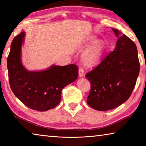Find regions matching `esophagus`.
<instances>
[{"label": "esophagus", "instance_id": "1", "mask_svg": "<svg viewBox=\"0 0 146 146\" xmlns=\"http://www.w3.org/2000/svg\"><path fill=\"white\" fill-rule=\"evenodd\" d=\"M84 71L83 68L82 67L79 68L78 74H79V76H80V77H82V76H84Z\"/></svg>", "mask_w": 146, "mask_h": 146}]
</instances>
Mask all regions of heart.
Wrapping results in <instances>:
<instances>
[{"label": "heart", "instance_id": "b5f03b06", "mask_svg": "<svg viewBox=\"0 0 146 146\" xmlns=\"http://www.w3.org/2000/svg\"><path fill=\"white\" fill-rule=\"evenodd\" d=\"M105 49V44L102 40L97 41L84 52L82 60L86 64L93 66L100 60Z\"/></svg>", "mask_w": 146, "mask_h": 146}]
</instances>
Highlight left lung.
<instances>
[{"label": "left lung", "instance_id": "left-lung-1", "mask_svg": "<svg viewBox=\"0 0 146 146\" xmlns=\"http://www.w3.org/2000/svg\"><path fill=\"white\" fill-rule=\"evenodd\" d=\"M116 48L86 75L91 83L88 104L98 111H108L125 102L131 95L140 71L137 48L131 39L118 29Z\"/></svg>", "mask_w": 146, "mask_h": 146}]
</instances>
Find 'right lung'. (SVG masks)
Segmentation results:
<instances>
[{"mask_svg": "<svg viewBox=\"0 0 146 146\" xmlns=\"http://www.w3.org/2000/svg\"><path fill=\"white\" fill-rule=\"evenodd\" d=\"M24 32L13 38L8 56L9 82L14 95L32 110L46 111L60 102L62 89L78 76L75 64L52 66L41 71H27L21 60V47Z\"/></svg>", "mask_w": 146, "mask_h": 146, "instance_id": "add662e5", "label": "right lung"}]
</instances>
